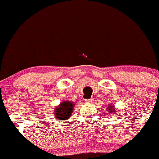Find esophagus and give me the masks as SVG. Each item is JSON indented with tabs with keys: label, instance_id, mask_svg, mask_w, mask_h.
Masks as SVG:
<instances>
[{
	"label": "esophagus",
	"instance_id": "1",
	"mask_svg": "<svg viewBox=\"0 0 159 159\" xmlns=\"http://www.w3.org/2000/svg\"><path fill=\"white\" fill-rule=\"evenodd\" d=\"M93 101V100L92 98H91V99H88V100H87V101H86V103H92Z\"/></svg>",
	"mask_w": 159,
	"mask_h": 159
}]
</instances>
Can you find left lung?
<instances>
[{"mask_svg":"<svg viewBox=\"0 0 159 159\" xmlns=\"http://www.w3.org/2000/svg\"><path fill=\"white\" fill-rule=\"evenodd\" d=\"M106 109L108 112V114H112L113 113H116V110L114 109V106L112 105V104H108V105L106 106Z\"/></svg>","mask_w":159,"mask_h":159,"instance_id":"left-lung-1","label":"left lung"}]
</instances>
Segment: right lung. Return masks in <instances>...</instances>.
Wrapping results in <instances>:
<instances>
[{
    "label": "right lung",
    "mask_w": 159,
    "mask_h": 159,
    "mask_svg": "<svg viewBox=\"0 0 159 159\" xmlns=\"http://www.w3.org/2000/svg\"><path fill=\"white\" fill-rule=\"evenodd\" d=\"M75 103L72 101H64L56 106L54 108L53 115L56 119L60 121H66L70 118L73 113Z\"/></svg>",
    "instance_id": "add662e5"
}]
</instances>
